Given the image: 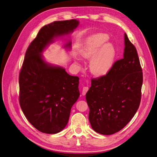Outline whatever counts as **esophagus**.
Instances as JSON below:
<instances>
[{"label": "esophagus", "mask_w": 157, "mask_h": 157, "mask_svg": "<svg viewBox=\"0 0 157 157\" xmlns=\"http://www.w3.org/2000/svg\"><path fill=\"white\" fill-rule=\"evenodd\" d=\"M88 90H89V87H87V86L83 87L82 89V94L85 95L86 93H87V92L88 91Z\"/></svg>", "instance_id": "34e87169"}]
</instances>
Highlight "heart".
<instances>
[{
	"instance_id": "heart-1",
	"label": "heart",
	"mask_w": 157,
	"mask_h": 157,
	"mask_svg": "<svg viewBox=\"0 0 157 157\" xmlns=\"http://www.w3.org/2000/svg\"><path fill=\"white\" fill-rule=\"evenodd\" d=\"M109 36L106 34H94L89 38L81 55L85 59L91 58L90 70L96 76L105 75L112 68L116 57V49L111 43H106Z\"/></svg>"
}]
</instances>
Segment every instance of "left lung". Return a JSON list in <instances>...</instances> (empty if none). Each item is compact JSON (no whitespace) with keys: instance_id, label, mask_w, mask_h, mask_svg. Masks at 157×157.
Returning <instances> with one entry per match:
<instances>
[{"instance_id":"8db88e82","label":"left lung","mask_w":157,"mask_h":157,"mask_svg":"<svg viewBox=\"0 0 157 157\" xmlns=\"http://www.w3.org/2000/svg\"><path fill=\"white\" fill-rule=\"evenodd\" d=\"M123 59L115 61L106 74L91 79L86 94L92 128L111 135L127 124L140 106L143 73L137 51L124 34Z\"/></svg>"}]
</instances>
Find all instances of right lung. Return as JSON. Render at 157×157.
<instances>
[{
	"mask_svg": "<svg viewBox=\"0 0 157 157\" xmlns=\"http://www.w3.org/2000/svg\"><path fill=\"white\" fill-rule=\"evenodd\" d=\"M78 25L70 19L45 25L25 53L19 76V104L29 123L43 133H58L67 124L79 97V78L45 63L41 53L54 38L72 33Z\"/></svg>",
	"mask_w": 157,
	"mask_h": 157,
	"instance_id": "right-lung-1",
	"label": "right lung"
}]
</instances>
